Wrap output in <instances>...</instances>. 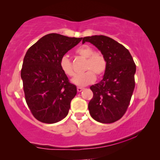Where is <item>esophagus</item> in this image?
Wrapping results in <instances>:
<instances>
[{"mask_svg":"<svg viewBox=\"0 0 160 160\" xmlns=\"http://www.w3.org/2000/svg\"><path fill=\"white\" fill-rule=\"evenodd\" d=\"M82 90H83L82 88H80V87H78V88H77V90H78V92H81Z\"/></svg>","mask_w":160,"mask_h":160,"instance_id":"34e87169","label":"esophagus"}]
</instances>
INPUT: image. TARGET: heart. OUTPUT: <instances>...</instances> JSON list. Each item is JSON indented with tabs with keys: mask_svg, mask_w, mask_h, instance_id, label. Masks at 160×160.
Returning a JSON list of instances; mask_svg holds the SVG:
<instances>
[{
	"mask_svg": "<svg viewBox=\"0 0 160 160\" xmlns=\"http://www.w3.org/2000/svg\"><path fill=\"white\" fill-rule=\"evenodd\" d=\"M76 54L80 57L86 59L84 71L82 75L75 77L72 82L77 85L86 86L94 82L97 75L102 77L105 73L107 68V59L104 54L94 49L88 45H83L76 50ZM59 65L62 71L69 77H74L75 72L72 66V63L66 55L62 56L59 61Z\"/></svg>",
	"mask_w": 160,
	"mask_h": 160,
	"instance_id": "b5f03b06",
	"label": "heart"
}]
</instances>
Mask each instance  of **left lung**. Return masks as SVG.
Masks as SVG:
<instances>
[{"mask_svg": "<svg viewBox=\"0 0 160 160\" xmlns=\"http://www.w3.org/2000/svg\"><path fill=\"white\" fill-rule=\"evenodd\" d=\"M107 59V68L102 80L92 85L93 97L88 109L94 120L112 123L125 114L135 88L136 66L131 53L122 44L104 35L85 37Z\"/></svg>", "mask_w": 160, "mask_h": 160, "instance_id": "1", "label": "left lung"}]
</instances>
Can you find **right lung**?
<instances>
[{
  "instance_id": "obj_1",
  "label": "right lung",
  "mask_w": 160,
  "mask_h": 160,
  "mask_svg": "<svg viewBox=\"0 0 160 160\" xmlns=\"http://www.w3.org/2000/svg\"><path fill=\"white\" fill-rule=\"evenodd\" d=\"M82 39L48 34L27 51L21 78L27 104L38 121L54 123L68 113L77 88L61 70L59 61Z\"/></svg>"
}]
</instances>
